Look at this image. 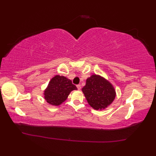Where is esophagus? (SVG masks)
<instances>
[{
  "mask_svg": "<svg viewBox=\"0 0 156 156\" xmlns=\"http://www.w3.org/2000/svg\"><path fill=\"white\" fill-rule=\"evenodd\" d=\"M77 89L79 90H81V85H80V84H77Z\"/></svg>",
  "mask_w": 156,
  "mask_h": 156,
  "instance_id": "34e87169",
  "label": "esophagus"
}]
</instances>
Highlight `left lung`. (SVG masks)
I'll use <instances>...</instances> for the list:
<instances>
[{
  "label": "left lung",
  "mask_w": 156,
  "mask_h": 156,
  "mask_svg": "<svg viewBox=\"0 0 156 156\" xmlns=\"http://www.w3.org/2000/svg\"><path fill=\"white\" fill-rule=\"evenodd\" d=\"M88 104L96 110L105 109L116 97L112 84L99 75L93 74L87 79L86 85L82 88Z\"/></svg>",
  "instance_id": "1"
}]
</instances>
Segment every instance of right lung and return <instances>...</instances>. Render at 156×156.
I'll list each match as a JSON object with an SVG mask.
<instances>
[{"instance_id":"right-lung-1","label":"right lung","mask_w":156,"mask_h":156,"mask_svg":"<svg viewBox=\"0 0 156 156\" xmlns=\"http://www.w3.org/2000/svg\"><path fill=\"white\" fill-rule=\"evenodd\" d=\"M77 90L70 79L56 75L51 79L44 90V98L49 104L58 106L67 100L70 92Z\"/></svg>"}]
</instances>
